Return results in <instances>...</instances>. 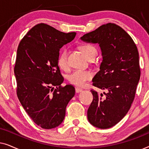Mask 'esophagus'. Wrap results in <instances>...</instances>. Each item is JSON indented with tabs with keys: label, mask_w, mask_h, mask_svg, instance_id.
<instances>
[{
	"label": "esophagus",
	"mask_w": 149,
	"mask_h": 149,
	"mask_svg": "<svg viewBox=\"0 0 149 149\" xmlns=\"http://www.w3.org/2000/svg\"><path fill=\"white\" fill-rule=\"evenodd\" d=\"M82 91H83V89L79 88V87H76V88H75V91H76V93L81 92Z\"/></svg>",
	"instance_id": "34e87169"
}]
</instances>
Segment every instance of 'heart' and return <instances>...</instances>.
Segmentation results:
<instances>
[{"label": "heart", "mask_w": 149, "mask_h": 149, "mask_svg": "<svg viewBox=\"0 0 149 149\" xmlns=\"http://www.w3.org/2000/svg\"><path fill=\"white\" fill-rule=\"evenodd\" d=\"M81 50L85 55L87 58L97 53L94 47L91 45H83L80 47ZM58 64L59 67L62 70H66L68 68V50L66 48H63L60 51L58 57ZM92 72L89 70L77 69L68 75L67 79L70 83L77 86H84L87 81L92 78Z\"/></svg>", "instance_id": "1"}]
</instances>
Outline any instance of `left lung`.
<instances>
[{"instance_id":"obj_1","label":"left lung","mask_w":149,"mask_h":149,"mask_svg":"<svg viewBox=\"0 0 149 149\" xmlns=\"http://www.w3.org/2000/svg\"><path fill=\"white\" fill-rule=\"evenodd\" d=\"M98 43L102 61L93 78V85L107 93L91 89L93 101L87 110L91 125L107 129L119 123L129 111L140 77L139 54L131 36L119 26L108 23L81 37Z\"/></svg>"}]
</instances>
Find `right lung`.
<instances>
[{
  "mask_svg": "<svg viewBox=\"0 0 149 149\" xmlns=\"http://www.w3.org/2000/svg\"><path fill=\"white\" fill-rule=\"evenodd\" d=\"M75 36L76 32L64 33L41 23L32 28L18 46L14 68L17 97L32 121L43 129L62 123L66 106L74 95L72 85H61L64 78L58 57Z\"/></svg>",
  "mask_w": 149,
  "mask_h": 149,
  "instance_id": "right-lung-1",
  "label": "right lung"
}]
</instances>
